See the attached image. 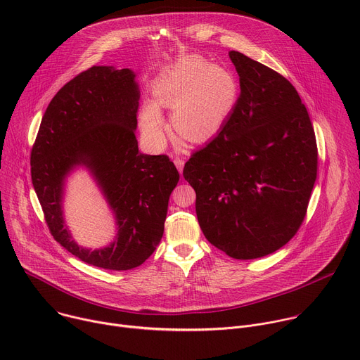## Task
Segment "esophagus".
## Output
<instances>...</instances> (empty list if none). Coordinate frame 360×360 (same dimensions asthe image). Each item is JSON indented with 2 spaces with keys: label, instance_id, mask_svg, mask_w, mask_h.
Instances as JSON below:
<instances>
[{
  "label": "esophagus",
  "instance_id": "1",
  "mask_svg": "<svg viewBox=\"0 0 360 360\" xmlns=\"http://www.w3.org/2000/svg\"><path fill=\"white\" fill-rule=\"evenodd\" d=\"M174 164L176 165V168H178V171L182 174V171H184V160L182 158H179V157H176L175 160H174Z\"/></svg>",
  "mask_w": 360,
  "mask_h": 360
}]
</instances>
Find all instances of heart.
<instances>
[{
    "label": "heart",
    "mask_w": 360,
    "mask_h": 360,
    "mask_svg": "<svg viewBox=\"0 0 360 360\" xmlns=\"http://www.w3.org/2000/svg\"><path fill=\"white\" fill-rule=\"evenodd\" d=\"M153 96L158 105L174 110L172 128L176 135L189 142H203L232 112L238 84L226 68L199 57H188L161 79ZM141 127L153 146H164L167 125L157 105L150 102L143 105Z\"/></svg>",
    "instance_id": "obj_1"
}]
</instances>
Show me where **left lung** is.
I'll return each instance as SVG.
<instances>
[{
    "mask_svg": "<svg viewBox=\"0 0 360 360\" xmlns=\"http://www.w3.org/2000/svg\"><path fill=\"white\" fill-rule=\"evenodd\" d=\"M240 94L219 134L193 152L184 176L199 226L233 259H256L299 231L318 174L315 131L295 86L231 51Z\"/></svg>",
    "mask_w": 360,
    "mask_h": 360,
    "instance_id": "1",
    "label": "left lung"
}]
</instances>
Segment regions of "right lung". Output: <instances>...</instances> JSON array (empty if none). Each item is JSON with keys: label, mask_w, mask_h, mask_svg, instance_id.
Segmentation results:
<instances>
[{"label": "right lung", "mask_w": 360, "mask_h": 360, "mask_svg": "<svg viewBox=\"0 0 360 360\" xmlns=\"http://www.w3.org/2000/svg\"><path fill=\"white\" fill-rule=\"evenodd\" d=\"M138 101L131 70L91 67L51 99L31 149V179L51 235L102 269L128 271L149 258L164 235L168 200L179 181L169 157L139 152ZM77 165L91 171L116 214L119 233L104 250L78 247L63 225V179Z\"/></svg>", "instance_id": "right-lung-1"}]
</instances>
